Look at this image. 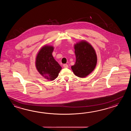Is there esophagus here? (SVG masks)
I'll use <instances>...</instances> for the list:
<instances>
[{"label": "esophagus", "instance_id": "obj_1", "mask_svg": "<svg viewBox=\"0 0 131 131\" xmlns=\"http://www.w3.org/2000/svg\"><path fill=\"white\" fill-rule=\"evenodd\" d=\"M63 67L64 68H68V66L67 64H63Z\"/></svg>", "mask_w": 131, "mask_h": 131}]
</instances>
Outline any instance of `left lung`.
Returning a JSON list of instances; mask_svg holds the SVG:
<instances>
[{
    "instance_id": "obj_1",
    "label": "left lung",
    "mask_w": 131,
    "mask_h": 131,
    "mask_svg": "<svg viewBox=\"0 0 131 131\" xmlns=\"http://www.w3.org/2000/svg\"><path fill=\"white\" fill-rule=\"evenodd\" d=\"M74 48L76 62L71 68L76 76L84 78L90 74L96 66L95 50L89 42L83 40L75 43Z\"/></svg>"
}]
</instances>
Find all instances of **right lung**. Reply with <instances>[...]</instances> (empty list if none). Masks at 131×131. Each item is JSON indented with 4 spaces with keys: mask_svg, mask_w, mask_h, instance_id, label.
<instances>
[{
    "mask_svg": "<svg viewBox=\"0 0 131 131\" xmlns=\"http://www.w3.org/2000/svg\"><path fill=\"white\" fill-rule=\"evenodd\" d=\"M54 48L45 45L39 50L36 59V67L37 71L46 80L53 81L59 75L62 67L52 56Z\"/></svg>",
    "mask_w": 131,
    "mask_h": 131,
    "instance_id": "obj_1",
    "label": "right lung"
}]
</instances>
